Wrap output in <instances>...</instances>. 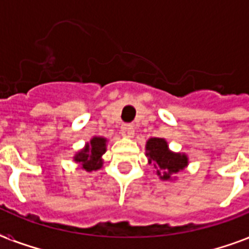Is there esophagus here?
Returning a JSON list of instances; mask_svg holds the SVG:
<instances>
[{
    "mask_svg": "<svg viewBox=\"0 0 249 249\" xmlns=\"http://www.w3.org/2000/svg\"><path fill=\"white\" fill-rule=\"evenodd\" d=\"M121 136L124 138H133L134 137V128L132 125H123L121 126Z\"/></svg>",
    "mask_w": 249,
    "mask_h": 249,
    "instance_id": "esophagus-1",
    "label": "esophagus"
}]
</instances>
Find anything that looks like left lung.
Listing matches in <instances>:
<instances>
[{
    "label": "left lung",
    "instance_id": "obj_1",
    "mask_svg": "<svg viewBox=\"0 0 249 249\" xmlns=\"http://www.w3.org/2000/svg\"><path fill=\"white\" fill-rule=\"evenodd\" d=\"M144 148L148 164L154 165L161 181H174L177 178L174 176L189 165V156L183 152L172 151L165 138H150Z\"/></svg>",
    "mask_w": 249,
    "mask_h": 249
}]
</instances>
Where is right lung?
Segmentation results:
<instances>
[{
	"instance_id": "right-lung-1",
	"label": "right lung",
	"mask_w": 249,
	"mask_h": 249,
	"mask_svg": "<svg viewBox=\"0 0 249 249\" xmlns=\"http://www.w3.org/2000/svg\"><path fill=\"white\" fill-rule=\"evenodd\" d=\"M107 142L108 140L105 137L94 136L89 142H86L84 148L76 152L73 161L79 163L86 172L101 169L105 163L103 155L107 151Z\"/></svg>"
}]
</instances>
